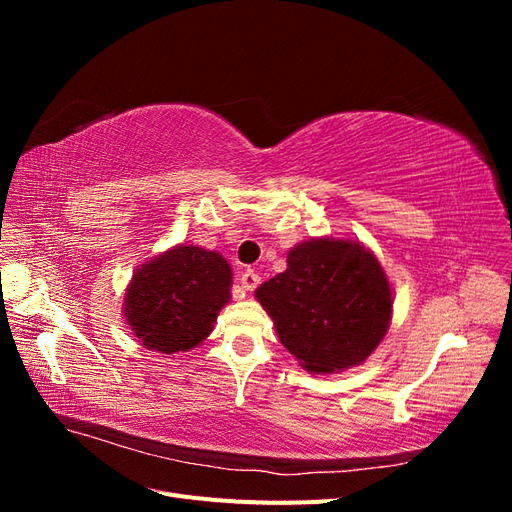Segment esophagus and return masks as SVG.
Listing matches in <instances>:
<instances>
[{"label":"esophagus","instance_id":"1","mask_svg":"<svg viewBox=\"0 0 512 512\" xmlns=\"http://www.w3.org/2000/svg\"><path fill=\"white\" fill-rule=\"evenodd\" d=\"M258 284H260V275H258L254 269H245V271L241 273V286H243L245 290H256Z\"/></svg>","mask_w":512,"mask_h":512}]
</instances>
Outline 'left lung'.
Listing matches in <instances>:
<instances>
[{"mask_svg": "<svg viewBox=\"0 0 512 512\" xmlns=\"http://www.w3.org/2000/svg\"><path fill=\"white\" fill-rule=\"evenodd\" d=\"M284 348L312 374L363 363L389 331L393 292L378 258L352 239L320 237L256 288Z\"/></svg>", "mask_w": 512, "mask_h": 512, "instance_id": "left-lung-1", "label": "left lung"}]
</instances>
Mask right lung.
<instances>
[{"label": "right lung", "mask_w": 512, "mask_h": 512, "mask_svg": "<svg viewBox=\"0 0 512 512\" xmlns=\"http://www.w3.org/2000/svg\"><path fill=\"white\" fill-rule=\"evenodd\" d=\"M228 260L198 245H175L132 275L123 314L147 350L188 352L213 331L230 301Z\"/></svg>", "instance_id": "right-lung-1"}]
</instances>
